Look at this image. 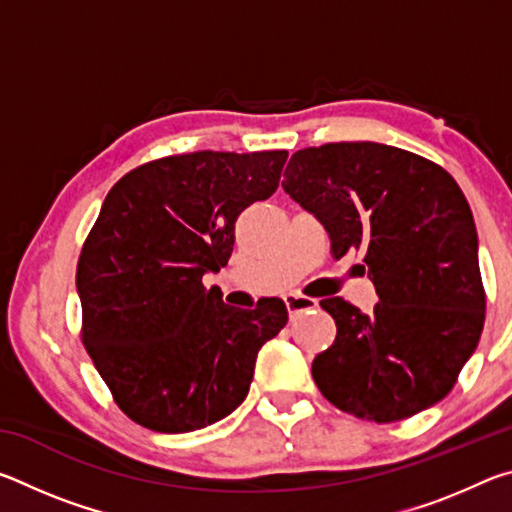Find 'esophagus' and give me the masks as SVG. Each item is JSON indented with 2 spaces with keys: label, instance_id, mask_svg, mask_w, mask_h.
<instances>
[{
  "label": "esophagus",
  "instance_id": "1",
  "mask_svg": "<svg viewBox=\"0 0 512 512\" xmlns=\"http://www.w3.org/2000/svg\"><path fill=\"white\" fill-rule=\"evenodd\" d=\"M284 302H287L289 314H293V316L302 314V311H309V309L318 307V300L307 298V296H298V293H289V296H284Z\"/></svg>",
  "mask_w": 512,
  "mask_h": 512
}]
</instances>
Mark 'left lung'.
Instances as JSON below:
<instances>
[{"instance_id": "left-lung-1", "label": "left lung", "mask_w": 512, "mask_h": 512, "mask_svg": "<svg viewBox=\"0 0 512 512\" xmlns=\"http://www.w3.org/2000/svg\"><path fill=\"white\" fill-rule=\"evenodd\" d=\"M282 187L327 230L336 259L361 250L379 296L370 314L320 300L336 323L332 348L311 363L320 393L375 422L438 404L485 320L479 237L456 180L395 146L336 142L293 153Z\"/></svg>"}]
</instances>
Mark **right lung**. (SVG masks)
<instances>
[{
	"mask_svg": "<svg viewBox=\"0 0 512 512\" xmlns=\"http://www.w3.org/2000/svg\"><path fill=\"white\" fill-rule=\"evenodd\" d=\"M287 151L171 155L126 173L85 239L76 291L83 343L128 418L203 429L246 400L257 352L287 325L280 298L225 305L203 287L235 246V221L271 196Z\"/></svg>",
	"mask_w": 512,
	"mask_h": 512,
	"instance_id": "right-lung-1",
	"label": "right lung"
}]
</instances>
